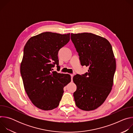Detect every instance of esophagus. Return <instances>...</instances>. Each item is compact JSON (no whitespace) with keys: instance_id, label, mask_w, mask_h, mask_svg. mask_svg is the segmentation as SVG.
Listing matches in <instances>:
<instances>
[{"instance_id":"34e87169","label":"esophagus","mask_w":133,"mask_h":133,"mask_svg":"<svg viewBox=\"0 0 133 133\" xmlns=\"http://www.w3.org/2000/svg\"><path fill=\"white\" fill-rule=\"evenodd\" d=\"M70 76H71V81H72V78H73V76H74V74H71V75H70Z\"/></svg>"}]
</instances>
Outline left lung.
<instances>
[{
	"label": "left lung",
	"instance_id": "1",
	"mask_svg": "<svg viewBox=\"0 0 133 133\" xmlns=\"http://www.w3.org/2000/svg\"><path fill=\"white\" fill-rule=\"evenodd\" d=\"M71 40L82 66L89 67L87 72L73 77L75 104L83 110H92L103 104L112 88L116 66L112 47L105 38L92 33H72Z\"/></svg>",
	"mask_w": 133,
	"mask_h": 133
}]
</instances>
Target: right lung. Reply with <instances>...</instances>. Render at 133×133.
I'll use <instances>...</instances> for the list:
<instances>
[{
    "label": "right lung",
    "mask_w": 133,
    "mask_h": 133,
    "mask_svg": "<svg viewBox=\"0 0 133 133\" xmlns=\"http://www.w3.org/2000/svg\"><path fill=\"white\" fill-rule=\"evenodd\" d=\"M70 40V34L45 32L27 41L21 64L25 90L32 103L44 110L57 107L64 87L71 81L69 74L52 71L55 65L60 68L58 52Z\"/></svg>",
    "instance_id": "1"
}]
</instances>
